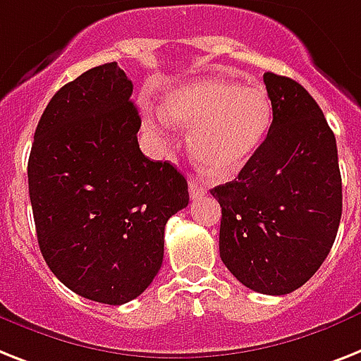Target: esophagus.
Here are the masks:
<instances>
[{
  "label": "esophagus",
  "instance_id": "obj_1",
  "mask_svg": "<svg viewBox=\"0 0 361 361\" xmlns=\"http://www.w3.org/2000/svg\"><path fill=\"white\" fill-rule=\"evenodd\" d=\"M189 195L192 200H198V198L206 195V187L202 185L196 178H189Z\"/></svg>",
  "mask_w": 361,
  "mask_h": 361
}]
</instances>
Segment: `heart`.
I'll use <instances>...</instances> for the list:
<instances>
[{"mask_svg": "<svg viewBox=\"0 0 361 361\" xmlns=\"http://www.w3.org/2000/svg\"><path fill=\"white\" fill-rule=\"evenodd\" d=\"M169 124L189 130V154L204 174L226 180L239 174L262 148L272 122V104L259 85L202 78L169 90L161 102ZM146 128L157 130L152 118Z\"/></svg>", "mask_w": 361, "mask_h": 361, "instance_id": "1", "label": "heart"}]
</instances>
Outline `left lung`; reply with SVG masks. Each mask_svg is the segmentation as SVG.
Masks as SVG:
<instances>
[{
    "mask_svg": "<svg viewBox=\"0 0 361 361\" xmlns=\"http://www.w3.org/2000/svg\"><path fill=\"white\" fill-rule=\"evenodd\" d=\"M272 124L233 181L211 189L222 207L219 250L233 276L263 295H287L317 272L338 235L341 174L323 111L302 85L263 75Z\"/></svg>",
    "mask_w": 361,
    "mask_h": 361,
    "instance_id": "1",
    "label": "left lung"
}]
</instances>
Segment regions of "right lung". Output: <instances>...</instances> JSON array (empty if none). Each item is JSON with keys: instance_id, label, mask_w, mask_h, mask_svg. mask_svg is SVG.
Wrapping results in <instances>:
<instances>
[{"instance_id": "add662e5", "label": "right lung", "mask_w": 361, "mask_h": 361, "mask_svg": "<svg viewBox=\"0 0 361 361\" xmlns=\"http://www.w3.org/2000/svg\"><path fill=\"white\" fill-rule=\"evenodd\" d=\"M131 92L116 63L64 85L38 120L27 163L44 259L68 289L111 306L150 286L166 221L189 204L178 169L140 152Z\"/></svg>"}]
</instances>
